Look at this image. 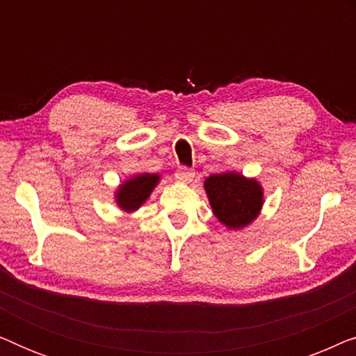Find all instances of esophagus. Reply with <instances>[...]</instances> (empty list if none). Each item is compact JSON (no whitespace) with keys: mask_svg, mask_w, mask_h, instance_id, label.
Masks as SVG:
<instances>
[{"mask_svg":"<svg viewBox=\"0 0 356 356\" xmlns=\"http://www.w3.org/2000/svg\"><path fill=\"white\" fill-rule=\"evenodd\" d=\"M194 175H196V173H194V170L183 167V168L178 170L175 177H177L178 181H181V183H191L193 178H194Z\"/></svg>","mask_w":356,"mask_h":356,"instance_id":"obj_1","label":"esophagus"}]
</instances>
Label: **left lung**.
<instances>
[{
	"label": "left lung",
	"instance_id": "1",
	"mask_svg": "<svg viewBox=\"0 0 356 356\" xmlns=\"http://www.w3.org/2000/svg\"><path fill=\"white\" fill-rule=\"evenodd\" d=\"M213 216L228 230H241L259 217L264 206V188L256 178L238 172H222L204 179Z\"/></svg>",
	"mask_w": 356,
	"mask_h": 356
}]
</instances>
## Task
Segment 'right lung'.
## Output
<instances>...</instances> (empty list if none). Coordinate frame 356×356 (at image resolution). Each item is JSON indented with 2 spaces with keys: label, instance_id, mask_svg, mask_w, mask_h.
Masks as SVG:
<instances>
[{
  "label": "right lung",
  "instance_id": "right-lung-1",
  "mask_svg": "<svg viewBox=\"0 0 356 356\" xmlns=\"http://www.w3.org/2000/svg\"><path fill=\"white\" fill-rule=\"evenodd\" d=\"M160 179H162V177L159 173H138L134 177L124 179L115 189L113 197L116 206L124 213L136 212L150 197Z\"/></svg>",
  "mask_w": 356,
  "mask_h": 356
}]
</instances>
